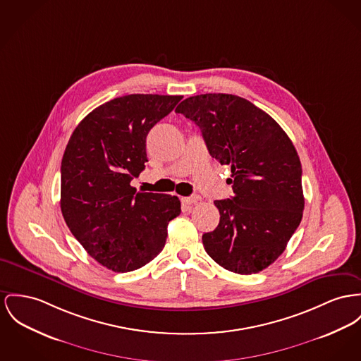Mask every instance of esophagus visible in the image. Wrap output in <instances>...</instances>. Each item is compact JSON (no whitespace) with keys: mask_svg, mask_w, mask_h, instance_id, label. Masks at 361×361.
I'll return each mask as SVG.
<instances>
[{"mask_svg":"<svg viewBox=\"0 0 361 361\" xmlns=\"http://www.w3.org/2000/svg\"><path fill=\"white\" fill-rule=\"evenodd\" d=\"M200 200H201V197H200V195H192V197H183V198H182V201H183L186 205L197 204Z\"/></svg>","mask_w":361,"mask_h":361,"instance_id":"esophagus-1","label":"esophagus"}]
</instances>
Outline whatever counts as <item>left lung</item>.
<instances>
[{
    "label": "left lung",
    "instance_id": "obj_1",
    "mask_svg": "<svg viewBox=\"0 0 361 361\" xmlns=\"http://www.w3.org/2000/svg\"><path fill=\"white\" fill-rule=\"evenodd\" d=\"M175 112L194 121L220 164L231 167L234 197L216 200L207 253L240 275L263 271L286 249L304 211L301 163L288 134L250 101L233 94L189 97Z\"/></svg>",
    "mask_w": 361,
    "mask_h": 361
}]
</instances>
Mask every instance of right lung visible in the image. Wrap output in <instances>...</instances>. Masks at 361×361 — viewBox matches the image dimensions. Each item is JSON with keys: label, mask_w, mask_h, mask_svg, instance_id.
I'll use <instances>...</instances> for the list:
<instances>
[{"label": "right lung", "mask_w": 361, "mask_h": 361, "mask_svg": "<svg viewBox=\"0 0 361 361\" xmlns=\"http://www.w3.org/2000/svg\"><path fill=\"white\" fill-rule=\"evenodd\" d=\"M182 96L130 94L92 111L73 130L61 160L64 220L99 264L115 272L138 269L164 247L169 223L179 216L176 195L137 192L146 137Z\"/></svg>", "instance_id": "obj_1"}]
</instances>
